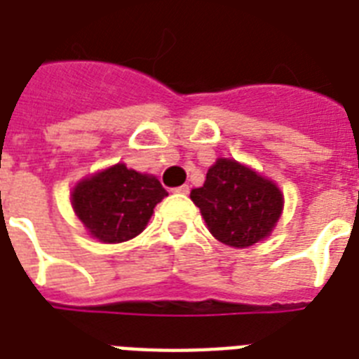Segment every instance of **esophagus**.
<instances>
[{
    "instance_id": "esophagus-1",
    "label": "esophagus",
    "mask_w": 359,
    "mask_h": 359,
    "mask_svg": "<svg viewBox=\"0 0 359 359\" xmlns=\"http://www.w3.org/2000/svg\"><path fill=\"white\" fill-rule=\"evenodd\" d=\"M175 191H177V194H190V186L188 184H184V186H179V188H175Z\"/></svg>"
}]
</instances>
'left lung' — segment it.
Masks as SVG:
<instances>
[{"instance_id": "left-lung-1", "label": "left lung", "mask_w": 359, "mask_h": 359, "mask_svg": "<svg viewBox=\"0 0 359 359\" xmlns=\"http://www.w3.org/2000/svg\"><path fill=\"white\" fill-rule=\"evenodd\" d=\"M191 201L199 207L210 235L222 244L242 250L272 235L283 212V191L233 158H218Z\"/></svg>"}]
</instances>
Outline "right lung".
Returning <instances> with one entry per match:
<instances>
[{
    "label": "right lung",
    "instance_id": "obj_1",
    "mask_svg": "<svg viewBox=\"0 0 359 359\" xmlns=\"http://www.w3.org/2000/svg\"><path fill=\"white\" fill-rule=\"evenodd\" d=\"M165 196L154 175L119 162L78 180L70 191V205L87 235L104 244H119L145 229Z\"/></svg>",
    "mask_w": 359,
    "mask_h": 359
}]
</instances>
